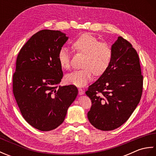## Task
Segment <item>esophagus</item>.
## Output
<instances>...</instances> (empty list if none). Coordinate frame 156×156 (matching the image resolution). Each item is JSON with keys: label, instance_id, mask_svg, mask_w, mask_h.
<instances>
[{"label": "esophagus", "instance_id": "obj_1", "mask_svg": "<svg viewBox=\"0 0 156 156\" xmlns=\"http://www.w3.org/2000/svg\"><path fill=\"white\" fill-rule=\"evenodd\" d=\"M78 94L80 95H82L84 94V91L83 90V89L82 88H78Z\"/></svg>", "mask_w": 156, "mask_h": 156}]
</instances>
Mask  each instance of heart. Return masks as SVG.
<instances>
[{
  "label": "heart",
  "mask_w": 156,
  "mask_h": 156,
  "mask_svg": "<svg viewBox=\"0 0 156 156\" xmlns=\"http://www.w3.org/2000/svg\"><path fill=\"white\" fill-rule=\"evenodd\" d=\"M76 51L84 54L82 66L83 68L66 76L67 83L76 87H84L93 79L94 74L99 76L108 68L112 59V50L107 43L99 42L90 34H84L72 43ZM70 51L62 47L58 52V60L64 69L70 68Z\"/></svg>",
  "instance_id": "b5f03b06"
}]
</instances>
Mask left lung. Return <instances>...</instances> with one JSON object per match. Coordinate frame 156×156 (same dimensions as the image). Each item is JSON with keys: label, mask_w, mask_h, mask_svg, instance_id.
Returning <instances> with one entry per match:
<instances>
[{"label": "left lung", "mask_w": 156, "mask_h": 156, "mask_svg": "<svg viewBox=\"0 0 156 156\" xmlns=\"http://www.w3.org/2000/svg\"><path fill=\"white\" fill-rule=\"evenodd\" d=\"M111 48L108 68L86 92L92 101L88 120L102 131L114 130L125 123L136 108L143 91V76L136 50L122 37Z\"/></svg>", "instance_id": "1"}]
</instances>
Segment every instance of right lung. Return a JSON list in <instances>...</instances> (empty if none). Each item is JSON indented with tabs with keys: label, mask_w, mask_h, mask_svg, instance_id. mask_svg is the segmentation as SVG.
Listing matches in <instances>:
<instances>
[{
	"label": "right lung",
	"mask_w": 156,
	"mask_h": 156,
	"mask_svg": "<svg viewBox=\"0 0 156 156\" xmlns=\"http://www.w3.org/2000/svg\"><path fill=\"white\" fill-rule=\"evenodd\" d=\"M68 37L60 31L36 33L20 50L12 77V91L21 115L42 131L57 128L78 90L74 85L59 86L63 77L58 52Z\"/></svg>",
	"instance_id": "right-lung-1"
}]
</instances>
